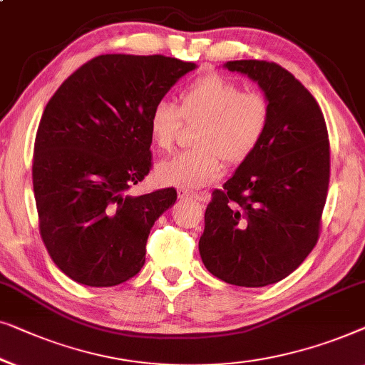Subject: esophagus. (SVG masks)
<instances>
[{
	"label": "esophagus",
	"mask_w": 365,
	"mask_h": 365,
	"mask_svg": "<svg viewBox=\"0 0 365 365\" xmlns=\"http://www.w3.org/2000/svg\"><path fill=\"white\" fill-rule=\"evenodd\" d=\"M177 193L180 200H197V202H205V200H207V197H205L203 193L192 192V190H187V188H178Z\"/></svg>",
	"instance_id": "esophagus-1"
}]
</instances>
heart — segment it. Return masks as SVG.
Wrapping results in <instances>:
<instances>
[{
    "label": "heart",
    "mask_w": 365,
    "mask_h": 365,
    "mask_svg": "<svg viewBox=\"0 0 365 365\" xmlns=\"http://www.w3.org/2000/svg\"><path fill=\"white\" fill-rule=\"evenodd\" d=\"M269 102L259 92L220 74H205L178 92V106L158 101L148 114V133L158 150H170L182 119L200 122L195 147L157 165V178L180 188H200L222 175L223 158L232 165L246 160L269 125Z\"/></svg>",
    "instance_id": "b5f03b06"
}]
</instances>
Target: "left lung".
Wrapping results in <instances>:
<instances>
[{
  "instance_id": "1",
  "label": "left lung",
  "mask_w": 365,
  "mask_h": 365,
  "mask_svg": "<svg viewBox=\"0 0 365 365\" xmlns=\"http://www.w3.org/2000/svg\"><path fill=\"white\" fill-rule=\"evenodd\" d=\"M225 68L258 82L269 125L256 150L215 190L198 241L202 261L225 283L268 286L289 276L319 238L329 187V137L314 97L266 61Z\"/></svg>"
}]
</instances>
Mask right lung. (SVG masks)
I'll list each match as a JSON object with an SVG mask.
<instances>
[{
  "instance_id": "1",
  "label": "right lung",
  "mask_w": 365,
  "mask_h": 365,
  "mask_svg": "<svg viewBox=\"0 0 365 365\" xmlns=\"http://www.w3.org/2000/svg\"><path fill=\"white\" fill-rule=\"evenodd\" d=\"M195 68L160 54H102L71 74L46 106L33 157L39 233L76 283L117 286L145 263L148 233L177 192H127L150 172L152 107Z\"/></svg>"
}]
</instances>
